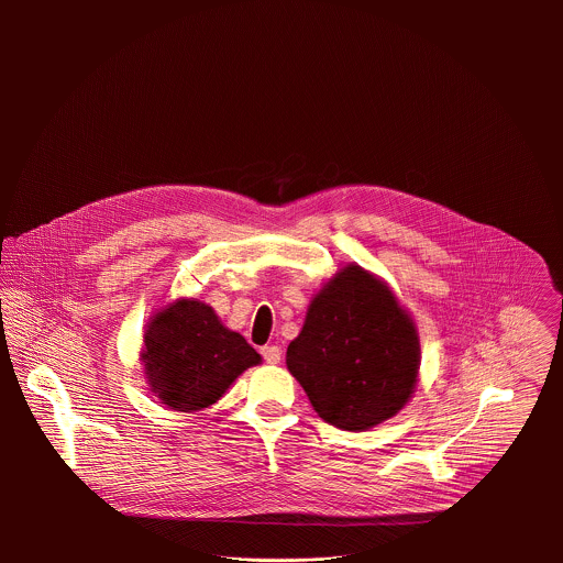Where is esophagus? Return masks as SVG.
<instances>
[{"label": "esophagus", "instance_id": "1", "mask_svg": "<svg viewBox=\"0 0 563 563\" xmlns=\"http://www.w3.org/2000/svg\"><path fill=\"white\" fill-rule=\"evenodd\" d=\"M260 353H262L264 362H268V364H279V360H282V349H279V346H275V344H266V346H262V349H260Z\"/></svg>", "mask_w": 563, "mask_h": 563}]
</instances>
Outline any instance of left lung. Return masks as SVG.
Returning <instances> with one entry per match:
<instances>
[{
    "label": "left lung",
    "mask_w": 563,
    "mask_h": 563,
    "mask_svg": "<svg viewBox=\"0 0 563 563\" xmlns=\"http://www.w3.org/2000/svg\"><path fill=\"white\" fill-rule=\"evenodd\" d=\"M286 364L324 422L364 431L409 401L420 344L393 290L351 264L310 303Z\"/></svg>",
    "instance_id": "obj_1"
}]
</instances>
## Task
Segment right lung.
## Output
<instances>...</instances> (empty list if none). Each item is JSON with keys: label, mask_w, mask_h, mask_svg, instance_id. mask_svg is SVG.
<instances>
[{"label": "right lung", "mask_w": 563, "mask_h": 563, "mask_svg": "<svg viewBox=\"0 0 563 563\" xmlns=\"http://www.w3.org/2000/svg\"><path fill=\"white\" fill-rule=\"evenodd\" d=\"M143 362L166 407L197 411L219 401L242 371L260 364V353L223 327L210 306L181 299L150 322Z\"/></svg>", "instance_id": "add662e5"}]
</instances>
